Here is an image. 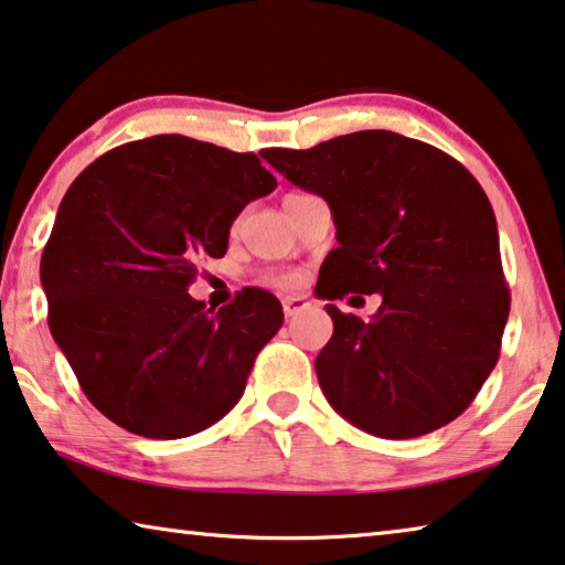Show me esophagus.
Returning <instances> with one entry per match:
<instances>
[{
	"label": "esophagus",
	"mask_w": 565,
	"mask_h": 565,
	"mask_svg": "<svg viewBox=\"0 0 565 565\" xmlns=\"http://www.w3.org/2000/svg\"><path fill=\"white\" fill-rule=\"evenodd\" d=\"M305 309H309V301L305 299V297H289V299H284V315L286 317H297L299 311H305Z\"/></svg>",
	"instance_id": "esophagus-1"
}]
</instances>
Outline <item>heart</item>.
<instances>
[{"mask_svg": "<svg viewBox=\"0 0 565 565\" xmlns=\"http://www.w3.org/2000/svg\"><path fill=\"white\" fill-rule=\"evenodd\" d=\"M271 284L274 286H281V289H289V286H297L299 284V276L291 274V271H281V274H274L271 276Z\"/></svg>", "mask_w": 565, "mask_h": 565, "instance_id": "obj_1", "label": "heart"}]
</instances>
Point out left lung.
<instances>
[{
  "mask_svg": "<svg viewBox=\"0 0 565 565\" xmlns=\"http://www.w3.org/2000/svg\"><path fill=\"white\" fill-rule=\"evenodd\" d=\"M260 154L332 210L322 299L383 297L367 322L327 305L334 332L315 360L327 401L383 439L451 424L498 365L510 315L484 190L446 151L383 129Z\"/></svg>",
  "mask_w": 565,
  "mask_h": 565,
  "instance_id": "8db88e82",
  "label": "left lung"
}]
</instances>
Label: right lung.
<instances>
[{"label":"right lung","instance_id":"add662e5","mask_svg":"<svg viewBox=\"0 0 565 565\" xmlns=\"http://www.w3.org/2000/svg\"><path fill=\"white\" fill-rule=\"evenodd\" d=\"M276 188L254 151L182 134L129 141L67 188L40 260L47 324L83 393L116 426L182 439L241 401L284 311L243 289L221 311L188 294L231 225Z\"/></svg>","mask_w":565,"mask_h":565}]
</instances>
